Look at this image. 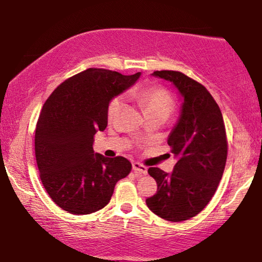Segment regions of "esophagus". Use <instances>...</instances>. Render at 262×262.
I'll list each match as a JSON object with an SVG mask.
<instances>
[{
    "instance_id": "34e87169",
    "label": "esophagus",
    "mask_w": 262,
    "mask_h": 262,
    "mask_svg": "<svg viewBox=\"0 0 262 262\" xmlns=\"http://www.w3.org/2000/svg\"><path fill=\"white\" fill-rule=\"evenodd\" d=\"M133 170L136 171V173H139V174H143V175L147 174V167L143 166L142 163H140V162L133 163Z\"/></svg>"
}]
</instances>
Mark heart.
Segmentation results:
<instances>
[{"label":"heart","instance_id":"heart-1","mask_svg":"<svg viewBox=\"0 0 262 262\" xmlns=\"http://www.w3.org/2000/svg\"><path fill=\"white\" fill-rule=\"evenodd\" d=\"M129 95L141 106L144 115L147 118L161 116L167 119L173 113L175 102L168 91L161 87H147L142 89L132 91ZM123 106V99L116 96L108 104L107 119L109 122H113L118 118L121 108Z\"/></svg>","mask_w":262,"mask_h":262}]
</instances>
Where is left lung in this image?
Wrapping results in <instances>:
<instances>
[{"label":"left lung","instance_id":"left-lung-1","mask_svg":"<svg viewBox=\"0 0 262 262\" xmlns=\"http://www.w3.org/2000/svg\"><path fill=\"white\" fill-rule=\"evenodd\" d=\"M151 75L169 81L182 97L178 122L168 136L178 159L171 173L150 167L158 190L146 204L165 220H188L208 205L220 182L227 160V139L220 108L199 82L174 70Z\"/></svg>","mask_w":262,"mask_h":262}]
</instances>
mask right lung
Listing matches in <instances>:
<instances>
[{
    "label": "right lung",
    "mask_w": 262,
    "mask_h": 262,
    "mask_svg": "<svg viewBox=\"0 0 262 262\" xmlns=\"http://www.w3.org/2000/svg\"><path fill=\"white\" fill-rule=\"evenodd\" d=\"M140 75L89 68L62 82L42 107L35 156L42 185L66 212L83 215L103 208L116 182L130 173L126 158L94 153L93 142L96 132L106 129L109 102Z\"/></svg>",
    "instance_id": "right-lung-1"
}]
</instances>
